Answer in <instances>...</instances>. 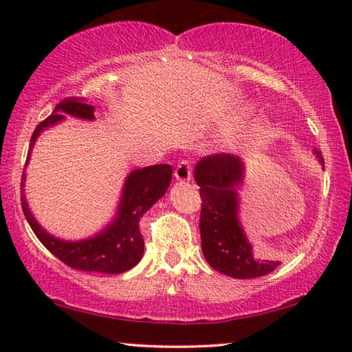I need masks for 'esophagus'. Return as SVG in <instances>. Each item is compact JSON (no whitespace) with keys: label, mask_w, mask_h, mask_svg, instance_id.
<instances>
[{"label":"esophagus","mask_w":352,"mask_h":352,"mask_svg":"<svg viewBox=\"0 0 352 352\" xmlns=\"http://www.w3.org/2000/svg\"><path fill=\"white\" fill-rule=\"evenodd\" d=\"M174 175L177 182H189L192 178V166L188 162H182L177 166Z\"/></svg>","instance_id":"34e87169"}]
</instances>
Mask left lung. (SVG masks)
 I'll use <instances>...</instances> for the list:
<instances>
[{
  "mask_svg": "<svg viewBox=\"0 0 352 352\" xmlns=\"http://www.w3.org/2000/svg\"><path fill=\"white\" fill-rule=\"evenodd\" d=\"M314 155L324 168L318 148ZM194 178L200 186L201 252L214 270L236 279L264 276L281 264L258 261L239 220V189L245 178L241 157L216 153L204 157L195 166Z\"/></svg>",
  "mask_w": 352,
  "mask_h": 352,
  "instance_id": "left-lung-1",
  "label": "left lung"
}]
</instances>
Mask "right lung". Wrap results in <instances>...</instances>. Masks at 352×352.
<instances>
[{
    "instance_id": "1",
    "label": "right lung",
    "mask_w": 352,
    "mask_h": 352,
    "mask_svg": "<svg viewBox=\"0 0 352 352\" xmlns=\"http://www.w3.org/2000/svg\"><path fill=\"white\" fill-rule=\"evenodd\" d=\"M67 115L93 121L94 107L82 102L79 99H65L60 104H57L52 115L35 127L31 136V144H29L26 166L31 160V152L40 133L45 129L62 122ZM170 180V164L147 166V168L130 172L124 182L115 219L98 234L82 241L58 239L47 233L37 222L32 211L29 210L25 190H23L26 182L25 174L21 178V206L28 223L31 225L38 241L71 269L118 275V273L133 269L141 261L142 253H144V239L140 231V219L157 204L158 199L163 197Z\"/></svg>"
}]
</instances>
